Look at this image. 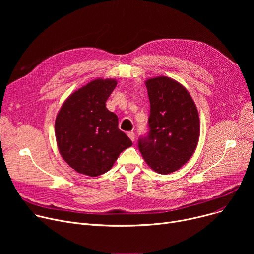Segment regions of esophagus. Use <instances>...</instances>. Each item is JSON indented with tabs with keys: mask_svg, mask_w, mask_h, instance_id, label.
Returning <instances> with one entry per match:
<instances>
[{
	"mask_svg": "<svg viewBox=\"0 0 254 254\" xmlns=\"http://www.w3.org/2000/svg\"><path fill=\"white\" fill-rule=\"evenodd\" d=\"M127 136L129 137V139L134 142L135 141V132L134 131H129V132H127Z\"/></svg>",
	"mask_w": 254,
	"mask_h": 254,
	"instance_id": "esophagus-1",
	"label": "esophagus"
}]
</instances>
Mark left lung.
<instances>
[{
  "mask_svg": "<svg viewBox=\"0 0 254 254\" xmlns=\"http://www.w3.org/2000/svg\"><path fill=\"white\" fill-rule=\"evenodd\" d=\"M150 102L149 132L139 140V150L159 174L179 170L192 156L199 138V117L189 90L166 76L145 81Z\"/></svg>",
  "mask_w": 254,
  "mask_h": 254,
  "instance_id": "8db88e82",
  "label": "left lung"
}]
</instances>
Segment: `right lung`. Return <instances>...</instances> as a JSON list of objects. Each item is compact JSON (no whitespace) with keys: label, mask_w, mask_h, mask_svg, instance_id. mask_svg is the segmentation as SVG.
<instances>
[{"label":"right lung","mask_w":254,"mask_h":254,"mask_svg":"<svg viewBox=\"0 0 254 254\" xmlns=\"http://www.w3.org/2000/svg\"><path fill=\"white\" fill-rule=\"evenodd\" d=\"M116 79L98 78L66 98L57 115L55 131L64 161L80 174L108 172L119 154L132 145L118 128V117L106 108Z\"/></svg>","instance_id":"right-lung-1"}]
</instances>
